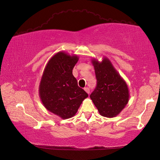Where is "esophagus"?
I'll return each instance as SVG.
<instances>
[{
    "mask_svg": "<svg viewBox=\"0 0 160 160\" xmlns=\"http://www.w3.org/2000/svg\"><path fill=\"white\" fill-rule=\"evenodd\" d=\"M84 90H85V91L88 93V94H89L90 93V89L88 88H87V87L86 88H84Z\"/></svg>",
    "mask_w": 160,
    "mask_h": 160,
    "instance_id": "34e87169",
    "label": "esophagus"
}]
</instances>
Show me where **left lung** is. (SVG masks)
Instances as JSON below:
<instances>
[{
  "instance_id": "8db88e82",
  "label": "left lung",
  "mask_w": 160,
  "mask_h": 160,
  "mask_svg": "<svg viewBox=\"0 0 160 160\" xmlns=\"http://www.w3.org/2000/svg\"><path fill=\"white\" fill-rule=\"evenodd\" d=\"M91 61L95 69L97 86L90 98L101 116L116 117L128 103V86L109 59L104 57L101 62L95 58Z\"/></svg>"
}]
</instances>
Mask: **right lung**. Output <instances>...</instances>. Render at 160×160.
<instances>
[{
  "label": "right lung",
  "instance_id": "1",
  "mask_svg": "<svg viewBox=\"0 0 160 160\" xmlns=\"http://www.w3.org/2000/svg\"><path fill=\"white\" fill-rule=\"evenodd\" d=\"M78 61L77 55L56 53L48 61L39 86V95L44 107L62 119L73 117L88 96L78 86L72 74Z\"/></svg>",
  "mask_w": 160,
  "mask_h": 160
}]
</instances>
